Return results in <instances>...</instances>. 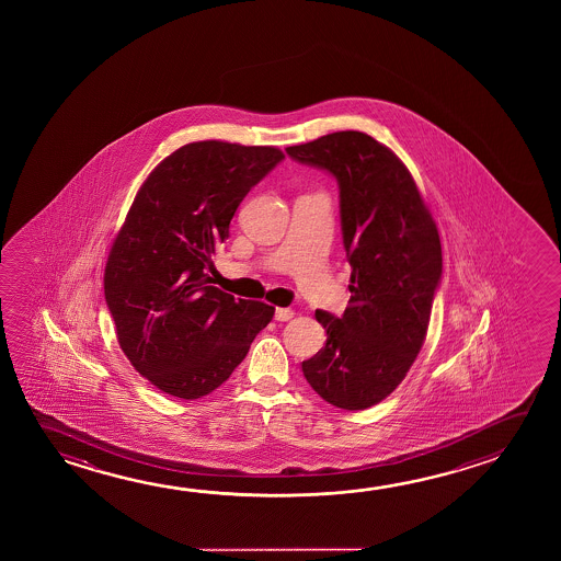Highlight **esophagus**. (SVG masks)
Returning <instances> with one entry per match:
<instances>
[{"instance_id":"esophagus-1","label":"esophagus","mask_w":561,"mask_h":561,"mask_svg":"<svg viewBox=\"0 0 561 561\" xmlns=\"http://www.w3.org/2000/svg\"><path fill=\"white\" fill-rule=\"evenodd\" d=\"M295 312L291 309H276V321L285 322L294 319Z\"/></svg>"}]
</instances>
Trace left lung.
I'll return each instance as SVG.
<instances>
[{
    "mask_svg": "<svg viewBox=\"0 0 561 561\" xmlns=\"http://www.w3.org/2000/svg\"><path fill=\"white\" fill-rule=\"evenodd\" d=\"M285 152L336 178L352 267L344 314L314 312L327 344L301 364L304 376L327 403L364 411L396 391L423 348L442 277L438 229L407 165L366 133Z\"/></svg>",
    "mask_w": 561,
    "mask_h": 561,
    "instance_id": "obj_1",
    "label": "left lung"
}]
</instances>
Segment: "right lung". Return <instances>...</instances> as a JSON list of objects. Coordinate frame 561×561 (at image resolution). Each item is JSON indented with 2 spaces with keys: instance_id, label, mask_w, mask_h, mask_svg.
Listing matches in <instances>:
<instances>
[{
  "instance_id": "right-lung-1",
  "label": "right lung",
  "mask_w": 561,
  "mask_h": 561,
  "mask_svg": "<svg viewBox=\"0 0 561 561\" xmlns=\"http://www.w3.org/2000/svg\"><path fill=\"white\" fill-rule=\"evenodd\" d=\"M276 147L199 140L150 172L111 247L103 289L133 368L168 396L222 386L274 307L211 285L215 249L247 193L284 160Z\"/></svg>"
}]
</instances>
